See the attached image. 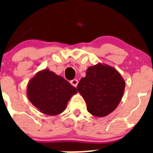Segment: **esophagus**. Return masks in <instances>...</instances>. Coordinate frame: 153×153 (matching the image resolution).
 <instances>
[{"instance_id": "34e87169", "label": "esophagus", "mask_w": 153, "mask_h": 153, "mask_svg": "<svg viewBox=\"0 0 153 153\" xmlns=\"http://www.w3.org/2000/svg\"><path fill=\"white\" fill-rule=\"evenodd\" d=\"M70 83H71V84H72L74 86L76 87V86H77V84H78V80L76 79H73V80L70 81Z\"/></svg>"}]
</instances>
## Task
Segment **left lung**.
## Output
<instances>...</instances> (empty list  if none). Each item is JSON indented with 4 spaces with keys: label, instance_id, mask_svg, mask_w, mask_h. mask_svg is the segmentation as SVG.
I'll return each mask as SVG.
<instances>
[{
    "label": "left lung",
    "instance_id": "left-lung-1",
    "mask_svg": "<svg viewBox=\"0 0 153 153\" xmlns=\"http://www.w3.org/2000/svg\"><path fill=\"white\" fill-rule=\"evenodd\" d=\"M125 84L116 69L99 63L88 67L77 90L86 101L87 111L95 117H103L117 107L123 96Z\"/></svg>",
    "mask_w": 153,
    "mask_h": 153
}]
</instances>
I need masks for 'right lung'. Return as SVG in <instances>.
Returning a JSON list of instances; mask_svg holds the SVG:
<instances>
[{"mask_svg":"<svg viewBox=\"0 0 153 153\" xmlns=\"http://www.w3.org/2000/svg\"><path fill=\"white\" fill-rule=\"evenodd\" d=\"M76 89L60 76L44 69L36 73L27 84V95L39 111L49 116L63 113Z\"/></svg>","mask_w":153,"mask_h":153,"instance_id":"add662e5","label":"right lung"}]
</instances>
